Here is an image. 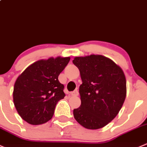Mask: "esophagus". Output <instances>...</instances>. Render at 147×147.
<instances>
[{
  "mask_svg": "<svg viewBox=\"0 0 147 147\" xmlns=\"http://www.w3.org/2000/svg\"><path fill=\"white\" fill-rule=\"evenodd\" d=\"M70 95H72V96H78V95H79V92H78V91L76 90H74L73 92H71Z\"/></svg>",
  "mask_w": 147,
  "mask_h": 147,
  "instance_id": "1",
  "label": "esophagus"
}]
</instances>
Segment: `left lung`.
<instances>
[{"mask_svg": "<svg viewBox=\"0 0 147 147\" xmlns=\"http://www.w3.org/2000/svg\"><path fill=\"white\" fill-rule=\"evenodd\" d=\"M80 70L81 105L73 110L75 120L88 129L106 126L120 111L126 96L123 71L102 55L76 57L72 60Z\"/></svg>", "mask_w": 147, "mask_h": 147, "instance_id": "1", "label": "left lung"}]
</instances>
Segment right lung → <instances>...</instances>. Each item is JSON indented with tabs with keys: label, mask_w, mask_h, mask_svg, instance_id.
Instances as JSON below:
<instances>
[{
	"label": "right lung",
	"mask_w": 147,
	"mask_h": 147,
	"mask_svg": "<svg viewBox=\"0 0 147 147\" xmlns=\"http://www.w3.org/2000/svg\"><path fill=\"white\" fill-rule=\"evenodd\" d=\"M70 57L40 59L28 67L16 80L13 98L19 116L31 125L50 120L55 106L65 96L58 80Z\"/></svg>",
	"instance_id": "add662e5"
}]
</instances>
